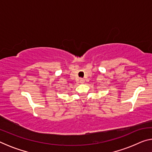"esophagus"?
I'll return each mask as SVG.
<instances>
[{
    "instance_id": "34e87169",
    "label": "esophagus",
    "mask_w": 152,
    "mask_h": 152,
    "mask_svg": "<svg viewBox=\"0 0 152 152\" xmlns=\"http://www.w3.org/2000/svg\"><path fill=\"white\" fill-rule=\"evenodd\" d=\"M84 81H85V80H84V79H83V78L80 79V83H84Z\"/></svg>"
}]
</instances>
